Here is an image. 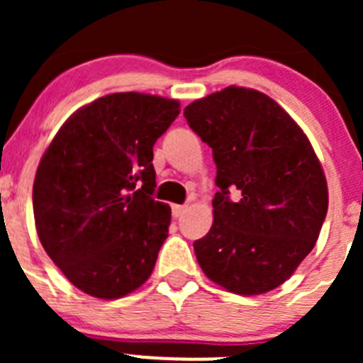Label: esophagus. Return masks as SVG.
<instances>
[{
    "label": "esophagus",
    "instance_id": "34e87169",
    "mask_svg": "<svg viewBox=\"0 0 363 363\" xmlns=\"http://www.w3.org/2000/svg\"><path fill=\"white\" fill-rule=\"evenodd\" d=\"M186 211H188V203H184V205H172V214H174L175 218H182V216L186 214Z\"/></svg>",
    "mask_w": 363,
    "mask_h": 363
}]
</instances>
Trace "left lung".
Instances as JSON below:
<instances>
[{
	"instance_id": "left-lung-1",
	"label": "left lung",
	"mask_w": 363,
	"mask_h": 363,
	"mask_svg": "<svg viewBox=\"0 0 363 363\" xmlns=\"http://www.w3.org/2000/svg\"><path fill=\"white\" fill-rule=\"evenodd\" d=\"M184 117L218 168L214 223L193 244L200 267L237 295L274 290L309 255L327 216V179L309 138L272 98L246 87L193 101Z\"/></svg>"
}]
</instances>
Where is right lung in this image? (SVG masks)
I'll list each match as a JSON object with an SVG mask.
<instances>
[{
  "label": "right lung",
  "instance_id": "right-lung-1",
  "mask_svg": "<svg viewBox=\"0 0 363 363\" xmlns=\"http://www.w3.org/2000/svg\"><path fill=\"white\" fill-rule=\"evenodd\" d=\"M179 101L113 93L79 108L43 152L33 212L43 250L73 286L112 300L145 283L172 211L156 202L152 145Z\"/></svg>",
  "mask_w": 363,
  "mask_h": 363
}]
</instances>
